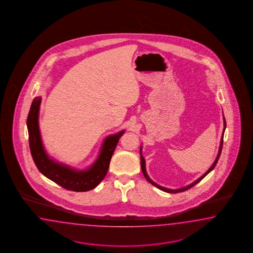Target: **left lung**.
<instances>
[{
  "label": "left lung",
  "mask_w": 253,
  "mask_h": 253,
  "mask_svg": "<svg viewBox=\"0 0 253 253\" xmlns=\"http://www.w3.org/2000/svg\"><path fill=\"white\" fill-rule=\"evenodd\" d=\"M226 128V121H225L224 118V129ZM223 135H224V130H223V133H222V137H221V140H220V146H219V153H218V156L216 158V161L214 162L213 164H212V166L211 167V168L209 169L208 171L206 172V173H204V174L202 175L201 178H199L196 181H194L193 183H191V185L187 186V187H184V188H181V189H179V190H169V189H166V188H163L162 186L158 185L156 184L155 182H153L150 178H149V176L147 175L146 173V169H145V162H144V159L142 156H140V167H141V170H142V172H143V175H144V177L146 178V180L150 182V183H152V185L156 186L157 188H159L160 190H162L163 191H166V192H169V193H178V192H182V191H187V190H189V189H191V187H193L194 185H196L198 182H200L201 180L206 176V175L208 174L210 171H211L212 169H213L214 167L216 166V164L218 163V160H219V155H220V152H221V150H222V145H223Z\"/></svg>",
  "instance_id": "obj_1"
}]
</instances>
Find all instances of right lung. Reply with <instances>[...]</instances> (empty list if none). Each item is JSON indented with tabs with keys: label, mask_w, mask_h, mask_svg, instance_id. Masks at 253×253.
Segmentation results:
<instances>
[{
	"label": "right lung",
	"mask_w": 253,
	"mask_h": 253,
	"mask_svg": "<svg viewBox=\"0 0 253 253\" xmlns=\"http://www.w3.org/2000/svg\"><path fill=\"white\" fill-rule=\"evenodd\" d=\"M40 104L41 97H36L33 101L27 118L29 144L36 167L45 177L68 191H88L94 189L104 179L114 150L124 131L107 138L103 143L101 155L91 168L84 171H75L52 162L46 155L42 144L38 125Z\"/></svg>",
	"instance_id": "1"
}]
</instances>
